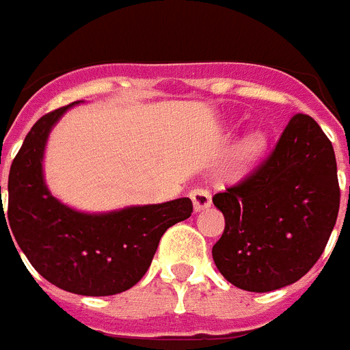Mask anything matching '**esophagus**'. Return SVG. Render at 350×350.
Returning <instances> with one entry per match:
<instances>
[{
  "label": "esophagus",
  "mask_w": 350,
  "mask_h": 350,
  "mask_svg": "<svg viewBox=\"0 0 350 350\" xmlns=\"http://www.w3.org/2000/svg\"><path fill=\"white\" fill-rule=\"evenodd\" d=\"M189 196H191L196 211L207 208L208 205H211V202H213V200H211V192H208V189H205V187H194Z\"/></svg>",
  "instance_id": "1"
}]
</instances>
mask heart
<instances>
[{"label":"heart","instance_id":"obj_1","mask_svg":"<svg viewBox=\"0 0 350 350\" xmlns=\"http://www.w3.org/2000/svg\"><path fill=\"white\" fill-rule=\"evenodd\" d=\"M261 148H263V137L250 136L243 145V158L245 159L256 158V156L261 152Z\"/></svg>","mask_w":350,"mask_h":350}]
</instances>
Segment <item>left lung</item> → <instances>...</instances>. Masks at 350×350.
I'll use <instances>...</instances> for the list:
<instances>
[{"label":"left lung","mask_w":350,"mask_h":350,"mask_svg":"<svg viewBox=\"0 0 350 350\" xmlns=\"http://www.w3.org/2000/svg\"><path fill=\"white\" fill-rule=\"evenodd\" d=\"M213 202L225 218L213 258L227 282L250 293L298 282L323 254L340 211L331 139L294 114L269 156Z\"/></svg>","instance_id":"left-lung-1"}]
</instances>
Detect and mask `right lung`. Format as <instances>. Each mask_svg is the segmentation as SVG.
Listing matches in <instances>:
<instances>
[{
    "label": "right lung",
    "mask_w": 350,
    "mask_h": 350,
    "mask_svg": "<svg viewBox=\"0 0 350 350\" xmlns=\"http://www.w3.org/2000/svg\"><path fill=\"white\" fill-rule=\"evenodd\" d=\"M70 105L41 116L27 134L10 165L8 208L0 219L46 282L81 296H112L145 276L165 230L191 216L192 202L109 214H83L57 202L43 181L41 159L52 125Z\"/></svg>",
    "instance_id": "add662e5"
}]
</instances>
